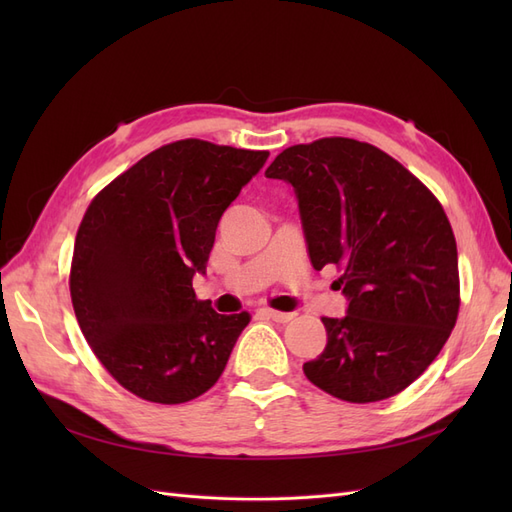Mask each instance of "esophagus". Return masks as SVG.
<instances>
[{
	"instance_id": "obj_1",
	"label": "esophagus",
	"mask_w": 512,
	"mask_h": 512,
	"mask_svg": "<svg viewBox=\"0 0 512 512\" xmlns=\"http://www.w3.org/2000/svg\"><path fill=\"white\" fill-rule=\"evenodd\" d=\"M262 314H265L267 318H271V320H275V322H288V320H292L294 318V314L292 312H277V309H260Z\"/></svg>"
}]
</instances>
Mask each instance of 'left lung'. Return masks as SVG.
Masks as SVG:
<instances>
[{"label":"left lung","mask_w":512,"mask_h":512,"mask_svg":"<svg viewBox=\"0 0 512 512\" xmlns=\"http://www.w3.org/2000/svg\"><path fill=\"white\" fill-rule=\"evenodd\" d=\"M294 188L314 269L337 265L344 318L303 371L329 395L369 404L410 386L459 312L457 243L438 198L369 143L320 138L284 149L265 173Z\"/></svg>","instance_id":"1"}]
</instances>
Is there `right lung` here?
Returning a JSON list of instances; mask_svg holds the SVG:
<instances>
[{
    "label": "right lung",
    "mask_w": 512,
    "mask_h": 512,
    "mask_svg": "<svg viewBox=\"0 0 512 512\" xmlns=\"http://www.w3.org/2000/svg\"><path fill=\"white\" fill-rule=\"evenodd\" d=\"M269 151L185 138L151 151L91 200L70 294L79 327L123 389L183 404L218 382L250 314L198 301L222 213Z\"/></svg>",
    "instance_id": "add662e5"
}]
</instances>
